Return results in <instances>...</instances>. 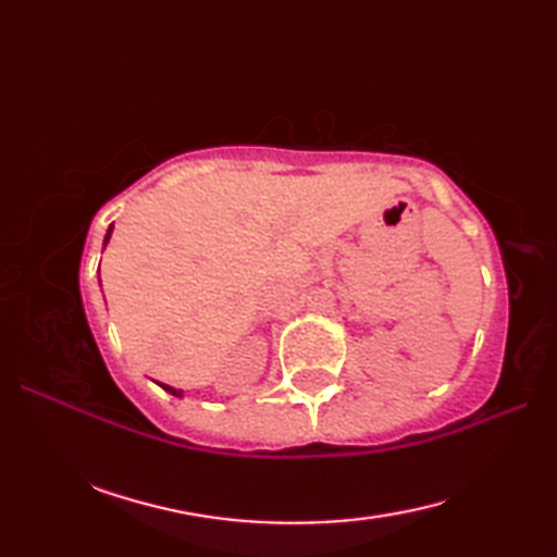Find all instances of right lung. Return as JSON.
I'll return each mask as SVG.
<instances>
[{
    "instance_id": "1",
    "label": "right lung",
    "mask_w": 557,
    "mask_h": 557,
    "mask_svg": "<svg viewBox=\"0 0 557 557\" xmlns=\"http://www.w3.org/2000/svg\"><path fill=\"white\" fill-rule=\"evenodd\" d=\"M110 234H112V227L108 230V236H104V244H108L110 242ZM162 385V389H168V393L170 395H174V397H182V389H174L172 385H164V383H160Z\"/></svg>"
}]
</instances>
